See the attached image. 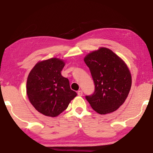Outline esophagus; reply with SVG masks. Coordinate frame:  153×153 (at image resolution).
<instances>
[{"label":"esophagus","mask_w":153,"mask_h":153,"mask_svg":"<svg viewBox=\"0 0 153 153\" xmlns=\"http://www.w3.org/2000/svg\"><path fill=\"white\" fill-rule=\"evenodd\" d=\"M77 94H78V96H79V97H82L83 94L82 90H79V91H77Z\"/></svg>","instance_id":"34e87169"}]
</instances>
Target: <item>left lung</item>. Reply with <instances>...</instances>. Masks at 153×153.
<instances>
[{
  "instance_id": "obj_1",
  "label": "left lung",
  "mask_w": 153,
  "mask_h": 153,
  "mask_svg": "<svg viewBox=\"0 0 153 153\" xmlns=\"http://www.w3.org/2000/svg\"><path fill=\"white\" fill-rule=\"evenodd\" d=\"M94 80V94L86 100L96 112L105 115L114 112L123 104L131 86L128 67L120 56L105 47H100L85 56Z\"/></svg>"
}]
</instances>
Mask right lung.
<instances>
[{"label":"right lung","mask_w":153,"mask_h":153,"mask_svg":"<svg viewBox=\"0 0 153 153\" xmlns=\"http://www.w3.org/2000/svg\"><path fill=\"white\" fill-rule=\"evenodd\" d=\"M65 65L59 58L46 59L38 62L28 75V99L38 112L45 116H58L77 96L71 90L69 79L61 75Z\"/></svg>","instance_id":"1"}]
</instances>
